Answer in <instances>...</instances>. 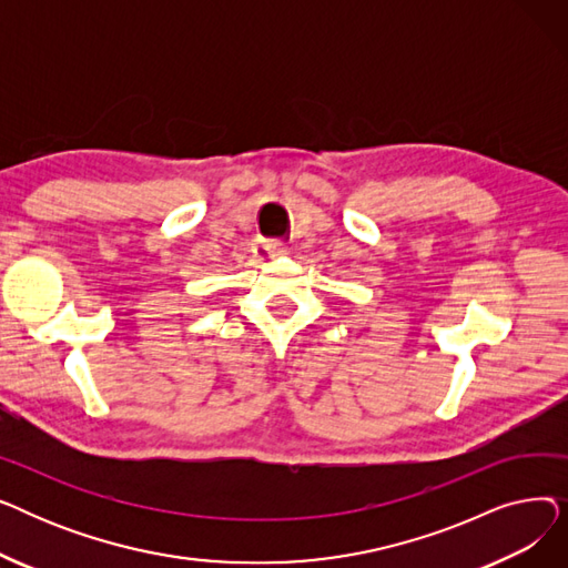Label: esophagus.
<instances>
[{"label": "esophagus", "instance_id": "1", "mask_svg": "<svg viewBox=\"0 0 568 568\" xmlns=\"http://www.w3.org/2000/svg\"><path fill=\"white\" fill-rule=\"evenodd\" d=\"M285 248H283V244L281 242H268V239H264V242H260L257 246H255V253L260 255V257H272V255H278V253H283Z\"/></svg>", "mask_w": 568, "mask_h": 568}]
</instances>
